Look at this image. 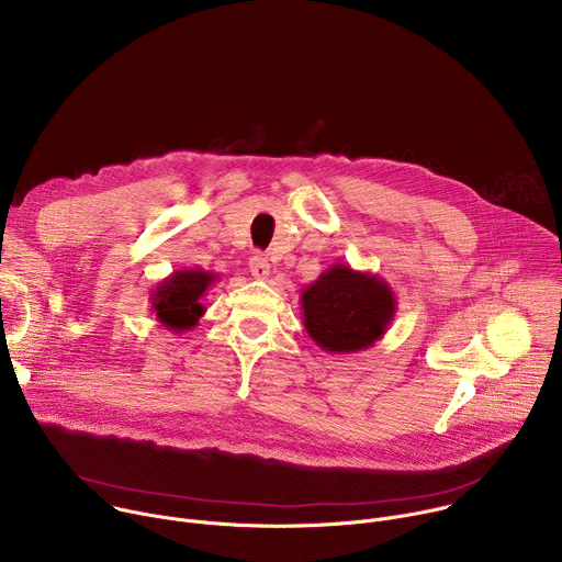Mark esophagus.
I'll return each instance as SVG.
<instances>
[{
	"label": "esophagus",
	"mask_w": 562,
	"mask_h": 562,
	"mask_svg": "<svg viewBox=\"0 0 562 562\" xmlns=\"http://www.w3.org/2000/svg\"><path fill=\"white\" fill-rule=\"evenodd\" d=\"M249 269H251V276H254L256 280H267L269 273H271V265H269V260L262 258V256H254L251 262H249Z\"/></svg>",
	"instance_id": "1"
}]
</instances>
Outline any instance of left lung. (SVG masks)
Segmentation results:
<instances>
[{
  "label": "left lung",
  "mask_w": 562,
  "mask_h": 562,
  "mask_svg": "<svg viewBox=\"0 0 562 562\" xmlns=\"http://www.w3.org/2000/svg\"><path fill=\"white\" fill-rule=\"evenodd\" d=\"M300 304L306 334L327 353L371 349L397 308L393 289L380 276L342 262L304 286Z\"/></svg>",
  "instance_id": "obj_1"
}]
</instances>
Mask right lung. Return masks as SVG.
<instances>
[{
	"instance_id": "right-lung-1",
	"label": "right lung",
	"mask_w": 562,
	"mask_h": 562,
	"mask_svg": "<svg viewBox=\"0 0 562 562\" xmlns=\"http://www.w3.org/2000/svg\"><path fill=\"white\" fill-rule=\"evenodd\" d=\"M217 276L202 269H180L159 282L150 293V311L173 334L191 331L204 315L202 297Z\"/></svg>"
}]
</instances>
